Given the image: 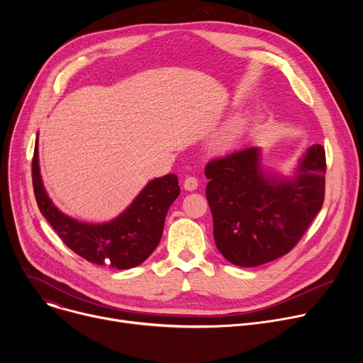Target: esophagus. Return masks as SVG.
I'll use <instances>...</instances> for the list:
<instances>
[{"label": "esophagus", "mask_w": 363, "mask_h": 363, "mask_svg": "<svg viewBox=\"0 0 363 363\" xmlns=\"http://www.w3.org/2000/svg\"><path fill=\"white\" fill-rule=\"evenodd\" d=\"M197 186H199V181L194 177H188L184 181V188L186 191H194V189H197Z\"/></svg>", "instance_id": "34e87169"}]
</instances>
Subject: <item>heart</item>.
Listing matches in <instances>:
<instances>
[{"mask_svg": "<svg viewBox=\"0 0 363 363\" xmlns=\"http://www.w3.org/2000/svg\"><path fill=\"white\" fill-rule=\"evenodd\" d=\"M242 132H244L242 123L235 122V123L230 125V126H228V128L220 133V135H219V138H218V145L222 147V148L231 147L233 144H235V143L240 140V137L242 135Z\"/></svg>", "mask_w": 363, "mask_h": 363, "instance_id": "heart-1", "label": "heart"}]
</instances>
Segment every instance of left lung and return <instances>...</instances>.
I'll list each match as a JSON object with an SVG mask.
<instances>
[{
	"label": "left lung",
	"mask_w": 363,
	"mask_h": 363,
	"mask_svg": "<svg viewBox=\"0 0 363 363\" xmlns=\"http://www.w3.org/2000/svg\"><path fill=\"white\" fill-rule=\"evenodd\" d=\"M325 170L319 144L306 150L290 177L264 169L259 147L208 162L206 196L220 255L241 268L287 255L320 211Z\"/></svg>",
	"instance_id": "1"
}]
</instances>
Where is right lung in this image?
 Masks as SVG:
<instances>
[{"mask_svg":"<svg viewBox=\"0 0 363 363\" xmlns=\"http://www.w3.org/2000/svg\"><path fill=\"white\" fill-rule=\"evenodd\" d=\"M32 179L38 207L69 249L94 264L113 269L135 268L156 250L166 213L181 193L178 177L167 174L151 179L125 211L111 220L101 223L78 220L63 213L47 194L40 170L38 137Z\"/></svg>","mask_w":363,"mask_h":363,"instance_id":"add662e5","label":"right lung"}]
</instances>
